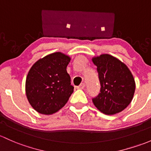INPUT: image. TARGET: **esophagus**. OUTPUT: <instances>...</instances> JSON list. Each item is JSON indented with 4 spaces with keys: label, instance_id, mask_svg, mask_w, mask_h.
I'll list each match as a JSON object with an SVG mask.
<instances>
[{
    "label": "esophagus",
    "instance_id": "esophagus-1",
    "mask_svg": "<svg viewBox=\"0 0 151 151\" xmlns=\"http://www.w3.org/2000/svg\"><path fill=\"white\" fill-rule=\"evenodd\" d=\"M84 87H85V83H81L80 85L78 86L77 88L78 89H83V88H84Z\"/></svg>",
    "mask_w": 151,
    "mask_h": 151
}]
</instances>
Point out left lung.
<instances>
[{
	"instance_id": "left-lung-1",
	"label": "left lung",
	"mask_w": 151,
	"mask_h": 151,
	"mask_svg": "<svg viewBox=\"0 0 151 151\" xmlns=\"http://www.w3.org/2000/svg\"><path fill=\"white\" fill-rule=\"evenodd\" d=\"M97 67L101 88L92 99L93 104L105 114H114L130 104L135 90V83L125 64L108 54L92 59Z\"/></svg>"
}]
</instances>
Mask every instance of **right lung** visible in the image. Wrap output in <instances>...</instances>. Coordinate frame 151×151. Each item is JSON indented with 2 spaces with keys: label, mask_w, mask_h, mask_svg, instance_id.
I'll use <instances>...</instances> for the list:
<instances>
[{
  "label": "right lung",
  "mask_w": 151,
  "mask_h": 151,
  "mask_svg": "<svg viewBox=\"0 0 151 151\" xmlns=\"http://www.w3.org/2000/svg\"><path fill=\"white\" fill-rule=\"evenodd\" d=\"M70 58L55 52L37 61L26 80V94L32 106L40 114H52L65 105L73 92L66 68Z\"/></svg>",
  "instance_id": "obj_1"
}]
</instances>
